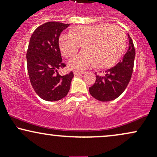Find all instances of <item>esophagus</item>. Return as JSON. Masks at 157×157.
I'll return each instance as SVG.
<instances>
[{
	"instance_id": "obj_1",
	"label": "esophagus",
	"mask_w": 157,
	"mask_h": 157,
	"mask_svg": "<svg viewBox=\"0 0 157 157\" xmlns=\"http://www.w3.org/2000/svg\"><path fill=\"white\" fill-rule=\"evenodd\" d=\"M84 72H78V71H75L74 72V75H75V76H78V75H83Z\"/></svg>"
}]
</instances>
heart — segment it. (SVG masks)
Wrapping results in <instances>:
<instances>
[{
	"label": "heart",
	"mask_w": 157,
	"mask_h": 157,
	"mask_svg": "<svg viewBox=\"0 0 157 157\" xmlns=\"http://www.w3.org/2000/svg\"><path fill=\"white\" fill-rule=\"evenodd\" d=\"M126 35L120 27L100 23L79 26L69 30V35H61L58 44L61 54L71 59L80 46L82 53L70 61L69 67L84 70L94 65L98 69L113 67L123 55L126 48Z\"/></svg>",
	"instance_id": "b5f03b06"
}]
</instances>
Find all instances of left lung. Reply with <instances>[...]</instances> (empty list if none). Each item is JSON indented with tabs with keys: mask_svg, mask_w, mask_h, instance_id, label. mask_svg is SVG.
<instances>
[{
	"mask_svg": "<svg viewBox=\"0 0 157 157\" xmlns=\"http://www.w3.org/2000/svg\"><path fill=\"white\" fill-rule=\"evenodd\" d=\"M128 39V49L123 59L114 67L106 70L103 76L97 75L94 84L89 88L90 94L96 100L102 102L115 100L123 93L130 82L134 69L135 48L129 35Z\"/></svg>",
	"mask_w": 157,
	"mask_h": 157,
	"instance_id": "8db88e82",
	"label": "left lung"
}]
</instances>
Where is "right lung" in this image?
<instances>
[{
    "instance_id": "add662e5",
    "label": "right lung",
    "mask_w": 157,
    "mask_h": 157,
    "mask_svg": "<svg viewBox=\"0 0 157 157\" xmlns=\"http://www.w3.org/2000/svg\"><path fill=\"white\" fill-rule=\"evenodd\" d=\"M69 24L45 23L32 34L26 53L27 70L30 82L37 94L46 101H57L67 95L74 77L72 71L64 76L57 70L63 63L58 39Z\"/></svg>"
}]
</instances>
